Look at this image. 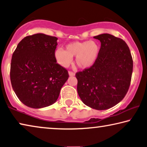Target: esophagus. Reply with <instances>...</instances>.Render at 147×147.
<instances>
[{
  "label": "esophagus",
  "mask_w": 147,
  "mask_h": 147,
  "mask_svg": "<svg viewBox=\"0 0 147 147\" xmlns=\"http://www.w3.org/2000/svg\"><path fill=\"white\" fill-rule=\"evenodd\" d=\"M68 74H69V76H75V73H74V72H72V71H69Z\"/></svg>",
  "instance_id": "esophagus-1"
}]
</instances>
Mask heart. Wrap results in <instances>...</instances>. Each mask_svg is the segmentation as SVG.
<instances>
[{
	"mask_svg": "<svg viewBox=\"0 0 147 147\" xmlns=\"http://www.w3.org/2000/svg\"><path fill=\"white\" fill-rule=\"evenodd\" d=\"M100 53V46L94 40L78 42L67 44L65 51L58 49L55 56L58 62L67 67L71 62V58L76 57V64L81 69H87L93 66Z\"/></svg>",
	"mask_w": 147,
	"mask_h": 147,
	"instance_id": "1",
	"label": "heart"
}]
</instances>
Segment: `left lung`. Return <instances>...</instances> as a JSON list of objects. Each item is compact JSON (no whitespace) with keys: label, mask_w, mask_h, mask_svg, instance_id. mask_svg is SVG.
<instances>
[{"label":"left lung","mask_w":147,"mask_h":147,"mask_svg":"<svg viewBox=\"0 0 147 147\" xmlns=\"http://www.w3.org/2000/svg\"><path fill=\"white\" fill-rule=\"evenodd\" d=\"M94 39L100 41V53L93 66L78 72V92L82 102L103 110L118 104L129 87L133 59L126 42L108 33Z\"/></svg>","instance_id":"obj_1"}]
</instances>
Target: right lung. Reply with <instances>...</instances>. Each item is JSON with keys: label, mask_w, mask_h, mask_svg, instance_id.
<instances>
[{"label": "right lung", "mask_w": 147, "mask_h": 147, "mask_svg": "<svg viewBox=\"0 0 147 147\" xmlns=\"http://www.w3.org/2000/svg\"><path fill=\"white\" fill-rule=\"evenodd\" d=\"M58 39L43 33L27 36L13 52L10 81L13 91L27 107L42 108L55 103L68 72L56 63Z\"/></svg>", "instance_id": "add662e5"}]
</instances>
